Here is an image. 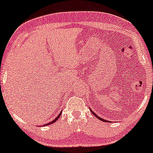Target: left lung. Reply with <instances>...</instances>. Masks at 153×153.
I'll return each mask as SVG.
<instances>
[{
  "label": "left lung",
  "instance_id": "obj_1",
  "mask_svg": "<svg viewBox=\"0 0 153 153\" xmlns=\"http://www.w3.org/2000/svg\"><path fill=\"white\" fill-rule=\"evenodd\" d=\"M91 113H93V115H94L95 117H97V118H98L99 120H101V121H103V122H109V121H108V120H103V119H102V117H98V116H97V115H96V114H95V113H93V111H92V110H91Z\"/></svg>",
  "mask_w": 153,
  "mask_h": 153
}]
</instances>
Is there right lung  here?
Here are the masks:
<instances>
[{
    "label": "right lung",
    "mask_w": 153,
    "mask_h": 153,
    "mask_svg": "<svg viewBox=\"0 0 153 153\" xmlns=\"http://www.w3.org/2000/svg\"><path fill=\"white\" fill-rule=\"evenodd\" d=\"M60 115H61V113H60V114H59V115H58V116H57L56 117V119L55 120H53V121H51V123H48V124H46V125H45V126H48V125H51V124H53V123H54L55 122H56V121L57 120H58L59 117H60Z\"/></svg>",
    "instance_id": "add662e5"
}]
</instances>
